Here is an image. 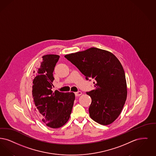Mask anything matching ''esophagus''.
I'll return each instance as SVG.
<instances>
[{
    "label": "esophagus",
    "instance_id": "obj_1",
    "mask_svg": "<svg viewBox=\"0 0 156 156\" xmlns=\"http://www.w3.org/2000/svg\"><path fill=\"white\" fill-rule=\"evenodd\" d=\"M75 94L76 96L79 97V96H80V95H81L82 94V93H81V91H77V92H76Z\"/></svg>",
    "mask_w": 156,
    "mask_h": 156
}]
</instances>
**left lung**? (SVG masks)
<instances>
[{
	"instance_id": "8db88e82",
	"label": "left lung",
	"mask_w": 156,
	"mask_h": 156,
	"mask_svg": "<svg viewBox=\"0 0 156 156\" xmlns=\"http://www.w3.org/2000/svg\"><path fill=\"white\" fill-rule=\"evenodd\" d=\"M65 57L86 80H94L95 89L86 93L92 100L88 109L91 118L102 125L115 121L127 97L125 74L118 58L110 52L94 47Z\"/></svg>"
}]
</instances>
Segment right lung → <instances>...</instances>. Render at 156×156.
<instances>
[{"label":"right lung","mask_w":156,"mask_h":156,"mask_svg":"<svg viewBox=\"0 0 156 156\" xmlns=\"http://www.w3.org/2000/svg\"><path fill=\"white\" fill-rule=\"evenodd\" d=\"M59 57L57 55L43 56L37 73L32 78L31 97L34 110L47 126L55 129L68 122L75 100L72 92L52 90L53 72Z\"/></svg>","instance_id":"obj_1"}]
</instances>
